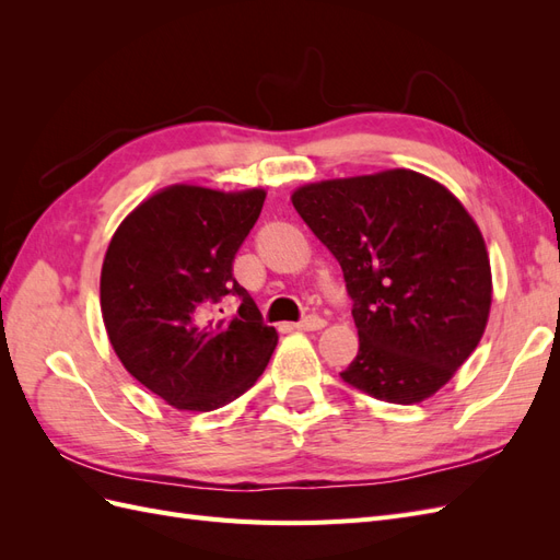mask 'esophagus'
I'll use <instances>...</instances> for the list:
<instances>
[{
	"label": "esophagus",
	"mask_w": 560,
	"mask_h": 560,
	"mask_svg": "<svg viewBox=\"0 0 560 560\" xmlns=\"http://www.w3.org/2000/svg\"><path fill=\"white\" fill-rule=\"evenodd\" d=\"M325 325H327L325 319L317 317V315H311V317H303L301 322H296L294 329H299V331H319V329H325Z\"/></svg>",
	"instance_id": "1"
}]
</instances>
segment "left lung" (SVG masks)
Instances as JSON below:
<instances>
[{
    "label": "left lung",
    "mask_w": 560,
    "mask_h": 560,
    "mask_svg": "<svg viewBox=\"0 0 560 560\" xmlns=\"http://www.w3.org/2000/svg\"><path fill=\"white\" fill-rule=\"evenodd\" d=\"M343 268L360 350L341 378L389 404L439 393L477 350L493 303L483 235L436 179L393 167L292 194Z\"/></svg>",
    "instance_id": "obj_1"
}]
</instances>
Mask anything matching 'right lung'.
Returning <instances> with one entry per match:
<instances>
[{
    "label": "right lung",
    "instance_id": "obj_1",
    "mask_svg": "<svg viewBox=\"0 0 560 560\" xmlns=\"http://www.w3.org/2000/svg\"><path fill=\"white\" fill-rule=\"evenodd\" d=\"M264 200L257 186L173 184L142 200L109 241L100 273L109 343L130 376L179 411H214L241 397L278 346V331L233 278ZM231 293L240 313L208 320Z\"/></svg>",
    "mask_w": 560,
    "mask_h": 560
}]
</instances>
